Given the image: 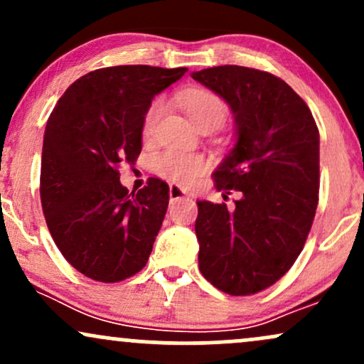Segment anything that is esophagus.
<instances>
[{"mask_svg":"<svg viewBox=\"0 0 364 364\" xmlns=\"http://www.w3.org/2000/svg\"><path fill=\"white\" fill-rule=\"evenodd\" d=\"M186 196H188L186 191H183L179 186H176V185L169 186V200H171V202H176V200L186 198Z\"/></svg>","mask_w":364,"mask_h":364,"instance_id":"34e87169","label":"esophagus"}]
</instances>
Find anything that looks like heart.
Instances as JSON below:
<instances>
[{"instance_id": "obj_1", "label": "heart", "mask_w": 364, "mask_h": 364, "mask_svg": "<svg viewBox=\"0 0 364 364\" xmlns=\"http://www.w3.org/2000/svg\"><path fill=\"white\" fill-rule=\"evenodd\" d=\"M179 102L183 104L188 116H190L191 123L196 128H219L225 121V118H228V106H225V102L219 95L212 94V92H188V94H183L179 97ZM166 109H168V106L161 99L150 104L147 112H145L144 128H141V133H144L145 139H152L157 129L159 121L166 114ZM203 169H205V161H203L202 156H196V154L166 150V152L159 154L156 159L157 173L166 179L178 183V185H190V183H193L195 178H198L203 173Z\"/></svg>"}]
</instances>
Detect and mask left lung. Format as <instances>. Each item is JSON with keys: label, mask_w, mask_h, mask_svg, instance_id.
I'll return each mask as SVG.
<instances>
[{"label": "left lung", "mask_w": 364, "mask_h": 364, "mask_svg": "<svg viewBox=\"0 0 364 364\" xmlns=\"http://www.w3.org/2000/svg\"><path fill=\"white\" fill-rule=\"evenodd\" d=\"M231 107L235 149L217 168L225 203L196 202L200 272L217 289L250 296L270 287L301 253L320 190V135L306 102L275 75L237 65L191 73Z\"/></svg>", "instance_id": "left-lung-1"}]
</instances>
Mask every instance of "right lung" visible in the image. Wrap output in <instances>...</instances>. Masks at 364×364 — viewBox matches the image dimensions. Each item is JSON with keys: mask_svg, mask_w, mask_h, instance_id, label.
Here are the masks:
<instances>
[{"mask_svg": "<svg viewBox=\"0 0 364 364\" xmlns=\"http://www.w3.org/2000/svg\"><path fill=\"white\" fill-rule=\"evenodd\" d=\"M188 68L109 66L66 89L46 124L41 203L70 265L99 282H119L147 265L169 203V186L149 178L129 191L119 164H135L154 95Z\"/></svg>", "mask_w": 364, "mask_h": 364, "instance_id": "add662e5", "label": "right lung"}]
</instances>
